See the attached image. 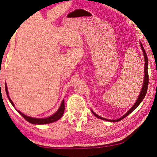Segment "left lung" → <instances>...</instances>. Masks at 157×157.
<instances>
[{
    "mask_svg": "<svg viewBox=\"0 0 157 157\" xmlns=\"http://www.w3.org/2000/svg\"><path fill=\"white\" fill-rule=\"evenodd\" d=\"M140 47H141L142 50H143V55H144V58H145V66H144V72H145V78H144V81H143V88L141 91H140V94L139 95V98H138V100H136V103H135L134 105L133 106V107L127 111V112L124 114V115L121 117L119 119H117V120H109V119H106L102 118V117H100V116L97 115L96 113H95L94 111H92V113H94V115L95 116L97 117V118H100V119H102V120H104V121H109V122H118V121H120L121 120H123V118H125L126 116H127L129 115V113H131L133 111H134L136 109V107H138L140 105V103L142 102V100L144 99V98L145 96V94L146 93H147V87H148V82H149V76H148V71H147V65H148V60H147V55H146V52L145 51L144 48H143V44L140 43Z\"/></svg>",
    "mask_w": 157,
    "mask_h": 157,
    "instance_id": "8db88e82",
    "label": "left lung"
}]
</instances>
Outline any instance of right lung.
<instances>
[{
	"instance_id": "1",
	"label": "right lung",
	"mask_w": 157,
	"mask_h": 157,
	"mask_svg": "<svg viewBox=\"0 0 157 157\" xmlns=\"http://www.w3.org/2000/svg\"><path fill=\"white\" fill-rule=\"evenodd\" d=\"M5 91H6V94L7 97H8V99L10 100V102H11V104L14 106V105L12 100L10 99L8 95V91H7V85L5 84ZM64 109H65V105H64V101H62V105H61L58 111L55 114H53L52 116L48 117V118H31V117H29L25 116V114H23L21 112V111H18V112L19 113L21 116H22L23 118H24L26 121H28L29 123H30L32 124H48V123H53V122H55L59 120V118H61V117L63 116V112H64Z\"/></svg>"
}]
</instances>
